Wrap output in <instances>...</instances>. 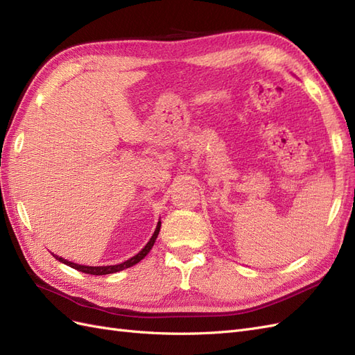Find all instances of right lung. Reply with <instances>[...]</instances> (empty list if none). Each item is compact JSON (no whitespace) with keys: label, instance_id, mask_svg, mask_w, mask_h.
I'll use <instances>...</instances> for the list:
<instances>
[{"label":"right lung","instance_id":"add662e5","mask_svg":"<svg viewBox=\"0 0 355 355\" xmlns=\"http://www.w3.org/2000/svg\"><path fill=\"white\" fill-rule=\"evenodd\" d=\"M159 228H161V222H158V223H157V228H155V231H154V234H153L151 240H149V241L146 243V245L144 247V249H142L141 252H139L137 254H135L133 257H130V259H128V261H125V262H123V263H118V265H108V266H85V265H78V263L69 262V261L63 259V257H60V256H58V254H53V256H55L59 262L65 263V265H68V266L73 268V270L81 271V272H84V274H92V275H106V274H114V272H118V271H123V270H125V268H130V266L136 265L137 262H141V261L144 259V257L149 253V250L153 249V245H154V243H155V240H157V237H158Z\"/></svg>","mask_w":355,"mask_h":355}]
</instances>
